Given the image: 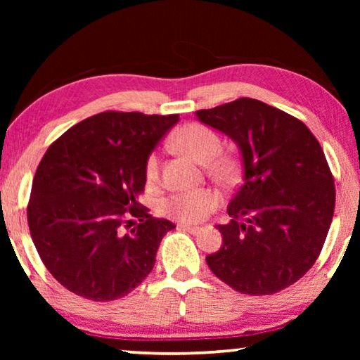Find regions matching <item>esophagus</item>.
<instances>
[{
    "label": "esophagus",
    "instance_id": "1",
    "mask_svg": "<svg viewBox=\"0 0 360 360\" xmlns=\"http://www.w3.org/2000/svg\"><path fill=\"white\" fill-rule=\"evenodd\" d=\"M178 230H182V231H188V233H192V235H197V233H200V227H191V225H186V224H179L178 225Z\"/></svg>",
    "mask_w": 360,
    "mask_h": 360
}]
</instances>
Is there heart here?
Returning a JSON list of instances; mask_svg holds the SVG:
<instances>
[{"instance_id":"1","label":"heart","mask_w":360,"mask_h":360,"mask_svg":"<svg viewBox=\"0 0 360 360\" xmlns=\"http://www.w3.org/2000/svg\"><path fill=\"white\" fill-rule=\"evenodd\" d=\"M174 148L198 163H208L221 150V139L208 127L200 124H188L176 133L173 139ZM211 173L217 178H229L231 167L229 162L219 160L211 165ZM158 174L157 155H150L146 162V178L155 181ZM219 195L210 188H198L191 192H178L162 202L163 214L184 224H197L216 210Z\"/></svg>"}]
</instances>
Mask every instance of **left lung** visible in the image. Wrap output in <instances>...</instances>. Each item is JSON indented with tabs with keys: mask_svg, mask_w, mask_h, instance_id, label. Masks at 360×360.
<instances>
[{
	"mask_svg": "<svg viewBox=\"0 0 360 360\" xmlns=\"http://www.w3.org/2000/svg\"><path fill=\"white\" fill-rule=\"evenodd\" d=\"M241 155V186L230 200L222 246L206 257L231 289L270 295L298 281L330 229L335 186L321 144L288 112L252 98L195 112Z\"/></svg>",
	"mask_w": 360,
	"mask_h": 360,
	"instance_id": "left-lung-1",
	"label": "left lung"
}]
</instances>
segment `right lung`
<instances>
[{"label": "right lung", "mask_w": 360, "mask_h": 360, "mask_svg": "<svg viewBox=\"0 0 360 360\" xmlns=\"http://www.w3.org/2000/svg\"><path fill=\"white\" fill-rule=\"evenodd\" d=\"M178 120L100 112L71 127L42 157L27 210L30 233L49 273L72 294L117 300L152 271L162 238L176 225L148 214L136 198L150 152Z\"/></svg>", "instance_id": "right-lung-1"}]
</instances>
